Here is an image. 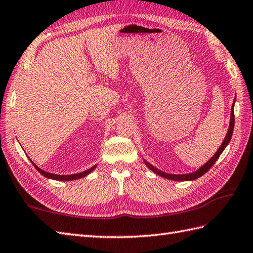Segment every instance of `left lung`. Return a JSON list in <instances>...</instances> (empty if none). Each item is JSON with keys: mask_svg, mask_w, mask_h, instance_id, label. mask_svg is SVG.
<instances>
[{"mask_svg": "<svg viewBox=\"0 0 253 253\" xmlns=\"http://www.w3.org/2000/svg\"><path fill=\"white\" fill-rule=\"evenodd\" d=\"M236 99V98H235ZM234 103H235V100H234ZM234 125H235V115H234V104L232 106V113H230V123H229V128H228V131H227V135L225 137L223 143L221 144V147L218 148V150L216 151V153L213 155V157L210 159V161L202 165L200 169H197L196 171H192V173L189 174H182V175H175V174H168V173H164V171L158 169L157 168H154L153 165H151L150 163H148L147 161H144V163L148 166V168L151 169L152 171H154L155 174H158L160 176L164 177L166 179H170V180H176V181H186V180H195L199 177H201L202 175H204L207 173V171L212 168L213 164L216 162L217 159L219 158V155L222 154V152L224 151V149L226 148L227 144L229 143L230 139H232L233 136V130H234Z\"/></svg>", "mask_w": 253, "mask_h": 253, "instance_id": "8db88e82", "label": "left lung"}]
</instances>
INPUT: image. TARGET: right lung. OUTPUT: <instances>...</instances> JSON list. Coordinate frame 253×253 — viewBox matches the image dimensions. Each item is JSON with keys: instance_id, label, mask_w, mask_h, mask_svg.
<instances>
[{"instance_id": "obj_1", "label": "right lung", "mask_w": 253, "mask_h": 253, "mask_svg": "<svg viewBox=\"0 0 253 253\" xmlns=\"http://www.w3.org/2000/svg\"><path fill=\"white\" fill-rule=\"evenodd\" d=\"M31 163L34 164L36 169H37L38 171H39L40 174H42L44 177H46V178H51V179H55V180H74V179L83 178V177L87 176L89 173H91V171H92V170L96 168V165H94V166H92V168H91V169H87V170H84V171H82V173H78V174H73V175H56V174L47 173V171H44L43 169H39L34 162H32V161H31Z\"/></svg>"}]
</instances>
